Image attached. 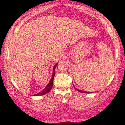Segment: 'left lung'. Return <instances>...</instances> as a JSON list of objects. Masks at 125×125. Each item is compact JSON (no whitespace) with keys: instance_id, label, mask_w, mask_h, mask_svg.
<instances>
[{"instance_id":"left-lung-1","label":"left lung","mask_w":125,"mask_h":125,"mask_svg":"<svg viewBox=\"0 0 125 125\" xmlns=\"http://www.w3.org/2000/svg\"><path fill=\"white\" fill-rule=\"evenodd\" d=\"M74 86V85H73ZM74 87H75V89L76 90H77L78 91H79V92H82V93H85V94H89V93H90V92H86V91H82V90H79V89H76V87H75V86H74Z\"/></svg>"}]
</instances>
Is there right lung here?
I'll return each instance as SVG.
<instances>
[{
  "instance_id": "add662e5",
  "label": "right lung",
  "mask_w": 125,
  "mask_h": 125,
  "mask_svg": "<svg viewBox=\"0 0 125 125\" xmlns=\"http://www.w3.org/2000/svg\"><path fill=\"white\" fill-rule=\"evenodd\" d=\"M58 63H56L54 66V68H53V71H52V77L50 79L49 83L46 86V87H45V88L42 90L41 92H40L39 93L35 94H34L33 95L34 96H39V95H44L45 94H47L48 93L50 90H51L52 85H53V80H54V76H55V68L56 67Z\"/></svg>"
}]
</instances>
